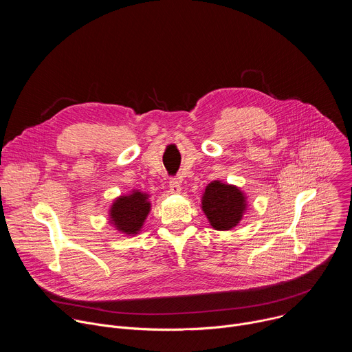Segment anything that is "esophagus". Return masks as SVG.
Listing matches in <instances>:
<instances>
[{
  "label": "esophagus",
  "instance_id": "obj_1",
  "mask_svg": "<svg viewBox=\"0 0 352 352\" xmlns=\"http://www.w3.org/2000/svg\"><path fill=\"white\" fill-rule=\"evenodd\" d=\"M168 188H170V192H171V193H174V195L181 193V184H179V181H178V179H171V181H170Z\"/></svg>",
  "mask_w": 352,
  "mask_h": 352
}]
</instances>
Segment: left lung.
Instances as JSON below:
<instances>
[{"mask_svg": "<svg viewBox=\"0 0 352 352\" xmlns=\"http://www.w3.org/2000/svg\"><path fill=\"white\" fill-rule=\"evenodd\" d=\"M200 208L214 230L228 231L242 220L248 202L241 188L217 179L206 186Z\"/></svg>", "mask_w": 352, "mask_h": 352, "instance_id": "left-lung-1", "label": "left lung"}]
</instances>
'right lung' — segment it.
I'll return each mask as SVG.
<instances>
[{
    "label": "right lung",
    "instance_id": "right-lung-1",
    "mask_svg": "<svg viewBox=\"0 0 352 352\" xmlns=\"http://www.w3.org/2000/svg\"><path fill=\"white\" fill-rule=\"evenodd\" d=\"M148 197V193L139 189L116 197L109 212L110 224L124 235L132 236L139 234L152 209Z\"/></svg>",
    "mask_w": 352,
    "mask_h": 352
}]
</instances>
